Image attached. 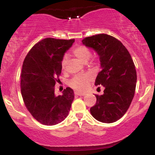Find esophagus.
Listing matches in <instances>:
<instances>
[{"label":"esophagus","instance_id":"esophagus-1","mask_svg":"<svg viewBox=\"0 0 155 155\" xmlns=\"http://www.w3.org/2000/svg\"><path fill=\"white\" fill-rule=\"evenodd\" d=\"M74 93H75V95H78V96H84V95H85V93L78 92V91H75Z\"/></svg>","mask_w":155,"mask_h":155}]
</instances>
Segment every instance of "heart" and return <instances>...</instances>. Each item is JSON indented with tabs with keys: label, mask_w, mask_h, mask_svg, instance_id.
Segmentation results:
<instances>
[{
	"label": "heart",
	"mask_w": 155,
	"mask_h": 155,
	"mask_svg": "<svg viewBox=\"0 0 155 155\" xmlns=\"http://www.w3.org/2000/svg\"><path fill=\"white\" fill-rule=\"evenodd\" d=\"M73 54L81 61L82 62H87L91 56V52L88 48L84 46H78L73 50ZM67 63V57L64 56L61 61V68L63 70L65 68ZM93 79L92 75L90 73H85L82 75H78L74 77L69 82L71 87L77 90L84 91L87 89L90 82Z\"/></svg>",
	"instance_id": "b5f03b06"
}]
</instances>
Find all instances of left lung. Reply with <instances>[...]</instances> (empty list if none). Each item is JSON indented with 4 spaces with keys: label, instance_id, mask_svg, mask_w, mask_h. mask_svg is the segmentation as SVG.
Masks as SVG:
<instances>
[{
    "label": "left lung",
    "instance_id": "obj_1",
    "mask_svg": "<svg viewBox=\"0 0 155 155\" xmlns=\"http://www.w3.org/2000/svg\"><path fill=\"white\" fill-rule=\"evenodd\" d=\"M82 42L99 56L101 71L94 84L105 88L102 95H95L97 102L90 113L100 122H115L126 114L135 94L137 74L133 59L124 44L112 36L100 34Z\"/></svg>",
    "mask_w": 155,
    "mask_h": 155
}]
</instances>
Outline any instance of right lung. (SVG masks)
Listing matches in <instances>:
<instances>
[{"mask_svg": "<svg viewBox=\"0 0 155 155\" xmlns=\"http://www.w3.org/2000/svg\"><path fill=\"white\" fill-rule=\"evenodd\" d=\"M75 39L46 38L36 44L25 57L21 73V94L34 118L46 126L63 121L68 114L74 92L67 87L56 96L54 86L59 82L61 61Z\"/></svg>", "mask_w": 155, "mask_h": 155, "instance_id": "add662e5", "label": "right lung"}]
</instances>
